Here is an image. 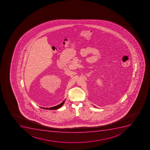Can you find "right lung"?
Masks as SVG:
<instances>
[{"label":"right lung","mask_w":150,"mask_h":150,"mask_svg":"<svg viewBox=\"0 0 150 150\" xmlns=\"http://www.w3.org/2000/svg\"><path fill=\"white\" fill-rule=\"evenodd\" d=\"M65 100H64L62 102L61 104L58 105H56V106H54V107H51V108H42V107H40L42 108H43V109H45V110H58L59 108H61L62 106H63V105H64V103L65 102Z\"/></svg>","instance_id":"add662e5"}]
</instances>
